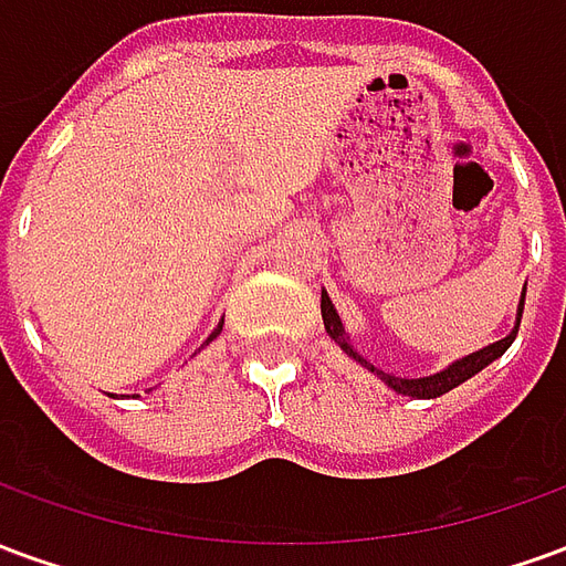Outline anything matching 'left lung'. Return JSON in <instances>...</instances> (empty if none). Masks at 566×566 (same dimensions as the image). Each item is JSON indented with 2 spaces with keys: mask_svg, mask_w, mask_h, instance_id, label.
<instances>
[{
  "mask_svg": "<svg viewBox=\"0 0 566 566\" xmlns=\"http://www.w3.org/2000/svg\"><path fill=\"white\" fill-rule=\"evenodd\" d=\"M522 312H524V294L522 300H518V315H515V327H512L510 336H503L500 343H491L485 345V348L473 352V355L454 360V364H449L446 369H439V373H433V376H424V379H397V376H391V373H381V369L373 367L367 357L357 355L355 345L348 343V333H345L343 321H339V312L333 308L327 291H321V318H324V331L331 333L333 343L339 345L348 357H355L360 367H367L373 376H379L388 388H394L397 394H403V397H416V400H433V397H442V394H449L451 388H458V385H463L467 379H473L475 373H482L491 360H497V357L510 348L512 339H515L518 324H522Z\"/></svg>",
  "mask_w": 566,
  "mask_h": 566,
  "instance_id": "8db88e82",
  "label": "left lung"
}]
</instances>
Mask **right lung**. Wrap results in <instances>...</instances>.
<instances>
[{
    "instance_id": "add662e5",
    "label": "right lung",
    "mask_w": 566,
    "mask_h": 566,
    "mask_svg": "<svg viewBox=\"0 0 566 566\" xmlns=\"http://www.w3.org/2000/svg\"><path fill=\"white\" fill-rule=\"evenodd\" d=\"M221 327H223V321H221V324H218V327H214V333H211V336H209V339H206V343H211V339H214V336L221 333Z\"/></svg>"
}]
</instances>
